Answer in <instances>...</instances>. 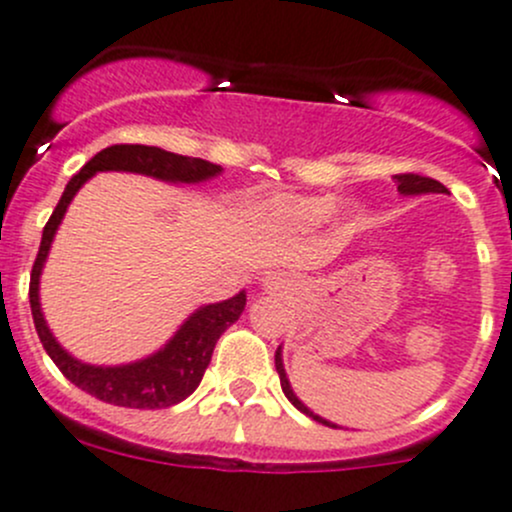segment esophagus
<instances>
[{"mask_svg": "<svg viewBox=\"0 0 512 512\" xmlns=\"http://www.w3.org/2000/svg\"><path fill=\"white\" fill-rule=\"evenodd\" d=\"M293 281L286 276V273H268L266 278H263V291L268 293H288L291 291Z\"/></svg>", "mask_w": 512, "mask_h": 512, "instance_id": "esophagus-1", "label": "esophagus"}]
</instances>
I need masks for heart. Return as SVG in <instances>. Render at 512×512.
Returning a JSON list of instances; mask_svg holds the SVG:
<instances>
[{
  "label": "heart",
  "mask_w": 512,
  "mask_h": 512,
  "mask_svg": "<svg viewBox=\"0 0 512 512\" xmlns=\"http://www.w3.org/2000/svg\"><path fill=\"white\" fill-rule=\"evenodd\" d=\"M336 209V196H283V199L268 201L266 214L278 224L318 226L331 219Z\"/></svg>",
  "instance_id": "heart-1"
}]
</instances>
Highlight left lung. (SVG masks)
<instances>
[{"label": "left lung", "mask_w": 512, "mask_h": 512, "mask_svg": "<svg viewBox=\"0 0 512 512\" xmlns=\"http://www.w3.org/2000/svg\"><path fill=\"white\" fill-rule=\"evenodd\" d=\"M393 181H396L398 191H401L403 196H418V194H448V189H445V186L440 184V181L428 179V176H418V174H398V176H393ZM276 371H278V378H281V388H283V393H286V398H288V401L293 403V406L298 408V411L306 413V416H308V418H313V421L323 423V426L338 428L336 423H331V421H326V418L316 416V413H313L311 408H308L306 403H303L301 398H298L296 393H293L291 381H288V376H286V368H283V353H281V346H278V351H276Z\"/></svg>", "instance_id": "8db88e82"}]
</instances>
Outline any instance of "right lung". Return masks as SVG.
<instances>
[{
	"mask_svg": "<svg viewBox=\"0 0 512 512\" xmlns=\"http://www.w3.org/2000/svg\"><path fill=\"white\" fill-rule=\"evenodd\" d=\"M99 171H129V174H144L151 179L166 181V184H201V181L219 176L224 169L219 164H211V161L194 159V156L171 154L159 146H106L94 159L86 161L84 169L74 174L67 184L57 209L44 226L42 246H39L37 261L32 266L29 303H32L34 328H37L44 351L74 386L82 388L89 396L99 398V401L111 403V406L149 408V411L176 406L199 388L204 371L211 363L216 341L244 313L246 291H239L226 301L196 308L159 351L139 358V361L121 363V366H94V363H84L69 351H64L62 343L54 338L47 321H44L42 303H39V278H42L54 234H57L64 214H67L69 204L86 181Z\"/></svg>",
	"mask_w": 512,
	"mask_h": 512,
	"instance_id": "add662e5",
	"label": "right lung"
}]
</instances>
